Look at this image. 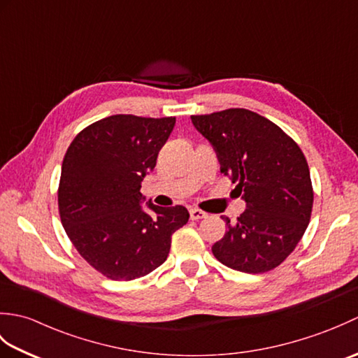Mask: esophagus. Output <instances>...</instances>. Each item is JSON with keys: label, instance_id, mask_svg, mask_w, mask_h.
<instances>
[{"label": "esophagus", "instance_id": "obj_1", "mask_svg": "<svg viewBox=\"0 0 358 358\" xmlns=\"http://www.w3.org/2000/svg\"><path fill=\"white\" fill-rule=\"evenodd\" d=\"M189 214H191V220H195V222H199V220L208 217L206 212H203V210L196 209V208H192L191 210H189Z\"/></svg>", "mask_w": 358, "mask_h": 358}]
</instances>
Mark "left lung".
I'll list each match as a JSON object with an SVG mask.
<instances>
[{"label": "left lung", "mask_w": 358, "mask_h": 358, "mask_svg": "<svg viewBox=\"0 0 358 358\" xmlns=\"http://www.w3.org/2000/svg\"><path fill=\"white\" fill-rule=\"evenodd\" d=\"M192 124L214 148L220 171L229 175L246 209L212 246L220 263L240 272L277 268L299 245L309 224L314 192L310 173L291 136L248 109L192 115Z\"/></svg>", "instance_id": "obj_1"}]
</instances>
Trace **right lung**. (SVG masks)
I'll list each match as a JSON object with an SVG mask.
<instances>
[{
    "instance_id": "right-lung-1",
    "label": "right lung",
    "mask_w": 358,
    "mask_h": 358,
    "mask_svg": "<svg viewBox=\"0 0 358 358\" xmlns=\"http://www.w3.org/2000/svg\"><path fill=\"white\" fill-rule=\"evenodd\" d=\"M175 118L112 115L87 126L67 149L59 217L80 255L110 280L148 275L166 262L185 206H143L141 181L154 171Z\"/></svg>"
}]
</instances>
